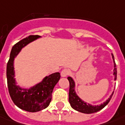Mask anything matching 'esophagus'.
<instances>
[{
	"label": "esophagus",
	"instance_id": "34e87169",
	"mask_svg": "<svg viewBox=\"0 0 125 125\" xmlns=\"http://www.w3.org/2000/svg\"><path fill=\"white\" fill-rule=\"evenodd\" d=\"M70 74V71H69V70H68V69H63L62 71V72H61V75H62V77H66L67 75H68Z\"/></svg>",
	"mask_w": 125,
	"mask_h": 125
}]
</instances>
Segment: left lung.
I'll list each match as a JSON object with an SVG mask.
<instances>
[{"label": "left lung", "instance_id": "obj_1", "mask_svg": "<svg viewBox=\"0 0 125 125\" xmlns=\"http://www.w3.org/2000/svg\"><path fill=\"white\" fill-rule=\"evenodd\" d=\"M111 55H112V58H113V61H114V80H116V77H117V68H116V65H115V60H114V54H111ZM68 80L69 83H70L69 102L71 104V107L75 110H76V111L81 112V113H83V114H93V113L97 112V111L102 109L109 102L110 100L111 99L112 95L114 94V92H113V93L110 95L109 98H108V100H106L103 104H101L100 105L93 106L91 104H86V102H85L84 100L80 99L79 96L76 94L75 90V84L74 80H73V78L71 77H68Z\"/></svg>", "mask_w": 125, "mask_h": 125}]
</instances>
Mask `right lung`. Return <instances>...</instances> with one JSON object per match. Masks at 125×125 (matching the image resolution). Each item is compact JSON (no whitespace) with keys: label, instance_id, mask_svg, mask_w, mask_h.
<instances>
[{"label":"right lung","instance_id":"1","mask_svg":"<svg viewBox=\"0 0 125 125\" xmlns=\"http://www.w3.org/2000/svg\"><path fill=\"white\" fill-rule=\"evenodd\" d=\"M39 37V35H30L16 43L11 48L7 64V86L11 100L19 108L29 112H37L48 106L52 100L53 88L61 77L59 73H52L28 89L16 85L14 78V58L23 47Z\"/></svg>","mask_w":125,"mask_h":125}]
</instances>
